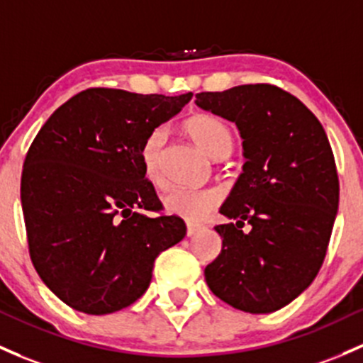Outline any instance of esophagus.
<instances>
[{
    "label": "esophagus",
    "instance_id": "1",
    "mask_svg": "<svg viewBox=\"0 0 363 363\" xmlns=\"http://www.w3.org/2000/svg\"><path fill=\"white\" fill-rule=\"evenodd\" d=\"M186 228H188V230H186V233H188V236H194L198 231L201 230L200 224H193V223H188V226H186Z\"/></svg>",
    "mask_w": 363,
    "mask_h": 363
}]
</instances>
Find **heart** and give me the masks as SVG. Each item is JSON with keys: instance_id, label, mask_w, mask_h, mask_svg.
I'll return each instance as SVG.
<instances>
[{"instance_id": "heart-1", "label": "heart", "mask_w": 363, "mask_h": 363, "mask_svg": "<svg viewBox=\"0 0 363 363\" xmlns=\"http://www.w3.org/2000/svg\"><path fill=\"white\" fill-rule=\"evenodd\" d=\"M191 139L212 158H224L233 150L235 135L230 125L212 114H196L189 118L184 125ZM165 128H155L144 140L140 150V162L146 177L152 184L162 182L160 174V152L165 144ZM223 200L219 189H170L163 194V207L170 216L181 217L189 223H200L211 213Z\"/></svg>"}]
</instances>
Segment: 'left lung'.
Returning <instances> with one entry per match:
<instances>
[{
	"instance_id": "obj_1",
	"label": "left lung",
	"mask_w": 363,
	"mask_h": 363,
	"mask_svg": "<svg viewBox=\"0 0 363 363\" xmlns=\"http://www.w3.org/2000/svg\"><path fill=\"white\" fill-rule=\"evenodd\" d=\"M194 102L236 123L247 160L220 207L236 223L213 228L223 250L205 280L236 310H280L310 287L329 247L339 179L327 133L299 99L266 83L201 91Z\"/></svg>"
}]
</instances>
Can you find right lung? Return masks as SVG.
Wrapping results in <instances>:
<instances>
[{
    "instance_id": "add662e5",
    "label": "right lung",
    "mask_w": 363,
    "mask_h": 363,
    "mask_svg": "<svg viewBox=\"0 0 363 363\" xmlns=\"http://www.w3.org/2000/svg\"><path fill=\"white\" fill-rule=\"evenodd\" d=\"M191 97L83 90L34 137L21 179L29 255L72 310L108 315L130 306L150 287L160 252L186 236L181 217L162 213L140 150Z\"/></svg>"
}]
</instances>
